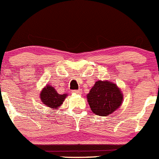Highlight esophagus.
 I'll return each instance as SVG.
<instances>
[{
    "mask_svg": "<svg viewBox=\"0 0 159 159\" xmlns=\"http://www.w3.org/2000/svg\"><path fill=\"white\" fill-rule=\"evenodd\" d=\"M73 93H77V94H81L82 93V91L81 89H78V90H74L73 91Z\"/></svg>",
    "mask_w": 159,
    "mask_h": 159,
    "instance_id": "1",
    "label": "esophagus"
}]
</instances>
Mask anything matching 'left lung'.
<instances>
[{
	"label": "left lung",
	"instance_id": "1",
	"mask_svg": "<svg viewBox=\"0 0 159 159\" xmlns=\"http://www.w3.org/2000/svg\"><path fill=\"white\" fill-rule=\"evenodd\" d=\"M92 112L108 116L118 110L123 101V94L118 85L110 81H97L86 95Z\"/></svg>",
	"mask_w": 159,
	"mask_h": 159
}]
</instances>
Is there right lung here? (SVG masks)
Wrapping results in <instances>:
<instances>
[{
  "label": "right lung",
  "mask_w": 159,
  "mask_h": 159,
  "mask_svg": "<svg viewBox=\"0 0 159 159\" xmlns=\"http://www.w3.org/2000/svg\"><path fill=\"white\" fill-rule=\"evenodd\" d=\"M67 96H68L67 93L59 94L55 88L49 85H46V86L41 89L40 93V98L43 104H45L47 107H49L54 110L59 109V107L63 104V102Z\"/></svg>",
  "instance_id": "add662e5"
}]
</instances>
